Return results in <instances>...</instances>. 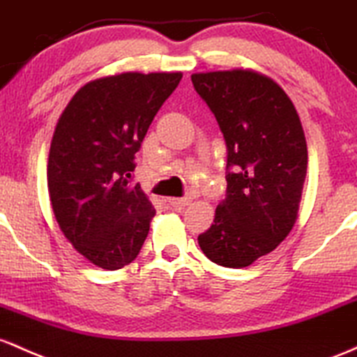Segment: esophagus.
<instances>
[{"instance_id": "esophagus-1", "label": "esophagus", "mask_w": 357, "mask_h": 357, "mask_svg": "<svg viewBox=\"0 0 357 357\" xmlns=\"http://www.w3.org/2000/svg\"><path fill=\"white\" fill-rule=\"evenodd\" d=\"M168 202V206L170 207H174L175 211H182V209H185L187 206H189L190 204V199L189 197H172V199H168L167 200Z\"/></svg>"}]
</instances>
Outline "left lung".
<instances>
[{
  "label": "left lung",
  "instance_id": "1",
  "mask_svg": "<svg viewBox=\"0 0 357 357\" xmlns=\"http://www.w3.org/2000/svg\"><path fill=\"white\" fill-rule=\"evenodd\" d=\"M224 135L226 199L199 234L211 261L250 266L275 250L297 221L307 175V142L294 102L278 84L253 70L192 75Z\"/></svg>",
  "mask_w": 357,
  "mask_h": 357
}]
</instances>
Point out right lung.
Wrapping results in <instances>:
<instances>
[{"label":"right lung","instance_id":"1","mask_svg":"<svg viewBox=\"0 0 357 357\" xmlns=\"http://www.w3.org/2000/svg\"><path fill=\"white\" fill-rule=\"evenodd\" d=\"M180 72L111 75L75 92L52 138L47 183L63 236L92 265L119 270L145 243L155 209L133 183L135 153Z\"/></svg>","mask_w":357,"mask_h":357}]
</instances>
